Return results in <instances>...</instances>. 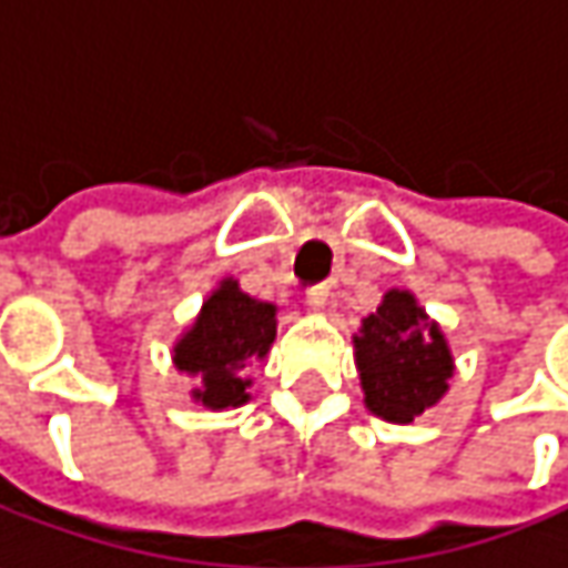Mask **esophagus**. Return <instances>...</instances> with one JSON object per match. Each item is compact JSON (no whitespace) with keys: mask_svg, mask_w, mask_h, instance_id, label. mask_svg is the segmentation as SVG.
Masks as SVG:
<instances>
[{"mask_svg":"<svg viewBox=\"0 0 568 568\" xmlns=\"http://www.w3.org/2000/svg\"><path fill=\"white\" fill-rule=\"evenodd\" d=\"M305 298H308V305L314 311L327 308V302H331V285H311L308 292H305Z\"/></svg>","mask_w":568,"mask_h":568,"instance_id":"esophagus-1","label":"esophagus"}]
</instances>
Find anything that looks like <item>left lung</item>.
<instances>
[{"label": "left lung", "mask_w": 568, "mask_h": 568, "mask_svg": "<svg viewBox=\"0 0 568 568\" xmlns=\"http://www.w3.org/2000/svg\"><path fill=\"white\" fill-rule=\"evenodd\" d=\"M365 404L387 423H413L452 378V353L409 292H387L356 336Z\"/></svg>", "instance_id": "obj_1"}]
</instances>
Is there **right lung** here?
Segmentation results:
<instances>
[{
    "mask_svg": "<svg viewBox=\"0 0 568 568\" xmlns=\"http://www.w3.org/2000/svg\"><path fill=\"white\" fill-rule=\"evenodd\" d=\"M276 336V308L254 302L237 283H222L203 305V314L174 346L181 372L200 375L203 387L193 394L212 409L241 407L247 400V362L266 356Z\"/></svg>",
    "mask_w": 568,
    "mask_h": 568,
    "instance_id": "obj_1",
    "label": "right lung"
}]
</instances>
